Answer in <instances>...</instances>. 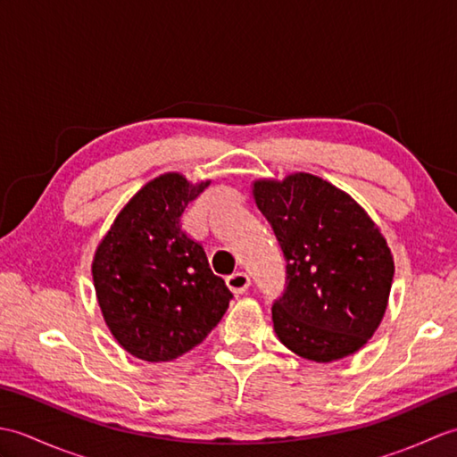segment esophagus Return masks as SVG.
<instances>
[{"label":"esophagus","mask_w":457,"mask_h":457,"mask_svg":"<svg viewBox=\"0 0 457 457\" xmlns=\"http://www.w3.org/2000/svg\"><path fill=\"white\" fill-rule=\"evenodd\" d=\"M226 283H228L229 290H231V293H234V295H244L245 290L249 288V285H251V278H249L247 273H241V270H237V273L229 275V277L226 278Z\"/></svg>","instance_id":"1"}]
</instances>
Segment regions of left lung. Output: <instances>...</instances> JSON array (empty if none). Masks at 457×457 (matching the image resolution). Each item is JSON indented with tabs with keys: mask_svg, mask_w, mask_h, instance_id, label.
Masks as SVG:
<instances>
[{
	"mask_svg": "<svg viewBox=\"0 0 457 457\" xmlns=\"http://www.w3.org/2000/svg\"><path fill=\"white\" fill-rule=\"evenodd\" d=\"M253 198L287 259L273 304L290 352L329 363L361 349L389 304L395 261L381 229L347 192L308 172L259 179Z\"/></svg>",
	"mask_w": 457,
	"mask_h": 457,
	"instance_id": "obj_1",
	"label": "left lung"
}]
</instances>
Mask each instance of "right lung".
Segmentation results:
<instances>
[{
  "instance_id": "obj_1",
  "label": "right lung",
  "mask_w": 457,
  "mask_h": 457,
  "mask_svg": "<svg viewBox=\"0 0 457 457\" xmlns=\"http://www.w3.org/2000/svg\"><path fill=\"white\" fill-rule=\"evenodd\" d=\"M208 184L180 172L149 180L96 247L92 278L102 316L125 352L143 361H172L202 344L234 296L180 228L184 208Z\"/></svg>"
}]
</instances>
